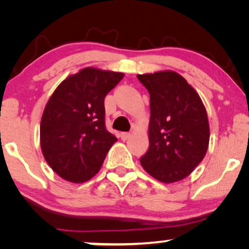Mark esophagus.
I'll return each instance as SVG.
<instances>
[{
	"label": "esophagus",
	"instance_id": "esophagus-1",
	"mask_svg": "<svg viewBox=\"0 0 249 249\" xmlns=\"http://www.w3.org/2000/svg\"><path fill=\"white\" fill-rule=\"evenodd\" d=\"M130 132H121L120 134V137L122 141H127V139H129V137H130Z\"/></svg>",
	"mask_w": 249,
	"mask_h": 249
}]
</instances>
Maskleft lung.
<instances>
[{
    "label": "left lung",
    "instance_id": "8db88e82",
    "mask_svg": "<svg viewBox=\"0 0 249 249\" xmlns=\"http://www.w3.org/2000/svg\"><path fill=\"white\" fill-rule=\"evenodd\" d=\"M149 93V146L141 158L146 172L164 183L189 176L202 162L210 141L205 107L175 71L138 74Z\"/></svg>",
    "mask_w": 249,
    "mask_h": 249
}]
</instances>
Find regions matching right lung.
<instances>
[{
    "instance_id": "add662e5",
    "label": "right lung",
    "mask_w": 249,
    "mask_h": 249,
    "mask_svg": "<svg viewBox=\"0 0 249 249\" xmlns=\"http://www.w3.org/2000/svg\"><path fill=\"white\" fill-rule=\"evenodd\" d=\"M124 73L85 68L61 83L40 121V147L61 178L81 183L100 171L117 137L105 127L104 98Z\"/></svg>"
}]
</instances>
